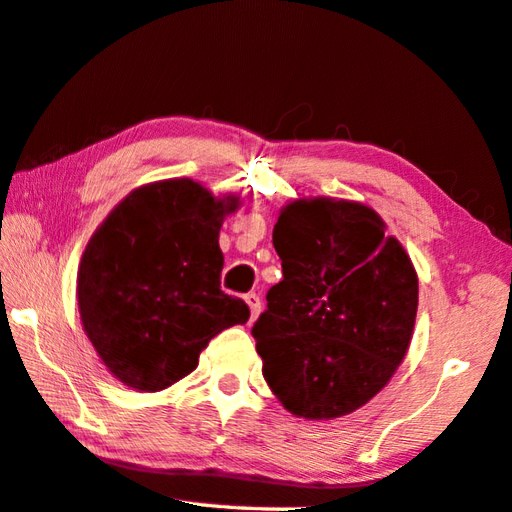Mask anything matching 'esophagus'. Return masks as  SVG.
<instances>
[{"instance_id": "obj_1", "label": "esophagus", "mask_w": 512, "mask_h": 512, "mask_svg": "<svg viewBox=\"0 0 512 512\" xmlns=\"http://www.w3.org/2000/svg\"><path fill=\"white\" fill-rule=\"evenodd\" d=\"M244 300H246L248 309H250V318L255 320L257 315L262 313V300H259V295H257V293H248V295L244 297Z\"/></svg>"}]
</instances>
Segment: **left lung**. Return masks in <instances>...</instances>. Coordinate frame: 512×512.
<instances>
[{
  "instance_id": "left-lung-1",
  "label": "left lung",
  "mask_w": 512,
  "mask_h": 512,
  "mask_svg": "<svg viewBox=\"0 0 512 512\" xmlns=\"http://www.w3.org/2000/svg\"><path fill=\"white\" fill-rule=\"evenodd\" d=\"M273 246L284 280L253 327L264 378L288 412L338 418L371 401L410 347L418 277L374 210L345 199H297Z\"/></svg>"
}]
</instances>
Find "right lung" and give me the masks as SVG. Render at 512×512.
Listing matches in <instances>:
<instances>
[{
    "instance_id": "1",
    "label": "right lung",
    "mask_w": 512,
    "mask_h": 512,
    "mask_svg": "<svg viewBox=\"0 0 512 512\" xmlns=\"http://www.w3.org/2000/svg\"><path fill=\"white\" fill-rule=\"evenodd\" d=\"M237 206L192 179L156 181L129 192L89 239L80 320L120 383L161 392L197 369L217 333L250 318L221 291L219 230Z\"/></svg>"
}]
</instances>
